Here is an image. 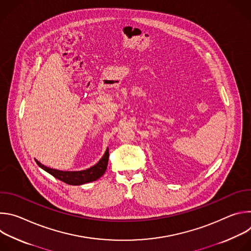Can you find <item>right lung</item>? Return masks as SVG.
<instances>
[{
	"label": "right lung",
	"instance_id": "right-lung-1",
	"mask_svg": "<svg viewBox=\"0 0 251 251\" xmlns=\"http://www.w3.org/2000/svg\"><path fill=\"white\" fill-rule=\"evenodd\" d=\"M108 158H109V150L107 149L103 157L100 159V161L96 165L83 171H75V172L59 171V170L51 169L43 165L38 160H35V162H37L39 167H41L43 170H45L54 177L58 178L59 181H62L67 185L79 186V185L96 181L101 176H103V174L107 169V165H108Z\"/></svg>",
	"mask_w": 251,
	"mask_h": 251
}]
</instances>
